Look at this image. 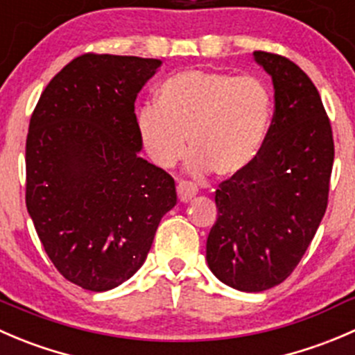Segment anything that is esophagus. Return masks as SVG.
Returning <instances> with one entry per match:
<instances>
[{
    "instance_id": "esophagus-1",
    "label": "esophagus",
    "mask_w": 355,
    "mask_h": 355,
    "mask_svg": "<svg viewBox=\"0 0 355 355\" xmlns=\"http://www.w3.org/2000/svg\"><path fill=\"white\" fill-rule=\"evenodd\" d=\"M177 192H178V199H180L182 202H187L198 194V187H196L194 184H191V182L180 180L177 184Z\"/></svg>"
}]
</instances>
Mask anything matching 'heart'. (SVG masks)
<instances>
[{"instance_id":"1","label":"heart","mask_w":355,"mask_h":355,"mask_svg":"<svg viewBox=\"0 0 355 355\" xmlns=\"http://www.w3.org/2000/svg\"><path fill=\"white\" fill-rule=\"evenodd\" d=\"M272 121V95L257 76L187 69L159 86L156 102L137 111L140 144L156 166L173 168L194 150L192 173L232 177L263 147Z\"/></svg>"}]
</instances>
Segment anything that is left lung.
Returning a JSON list of instances; mask_svg holds the SVG:
<instances>
[{
	"label": "left lung",
	"instance_id": "8db88e82",
	"mask_svg": "<svg viewBox=\"0 0 355 355\" xmlns=\"http://www.w3.org/2000/svg\"><path fill=\"white\" fill-rule=\"evenodd\" d=\"M274 85V118L257 159L223 180L206 241L208 267L239 291L283 283L314 239L328 206L335 144L321 95L290 58L253 51Z\"/></svg>",
	"mask_w": 355,
	"mask_h": 355
}]
</instances>
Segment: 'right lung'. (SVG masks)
Masks as SVG:
<instances>
[{
    "mask_svg": "<svg viewBox=\"0 0 355 355\" xmlns=\"http://www.w3.org/2000/svg\"><path fill=\"white\" fill-rule=\"evenodd\" d=\"M157 58L85 53L44 88L26 142V205L58 272L107 291L146 261L177 205L171 175L139 156L135 101Z\"/></svg>",
    "mask_w": 355,
    "mask_h": 355,
    "instance_id": "add662e5",
    "label": "right lung"
}]
</instances>
